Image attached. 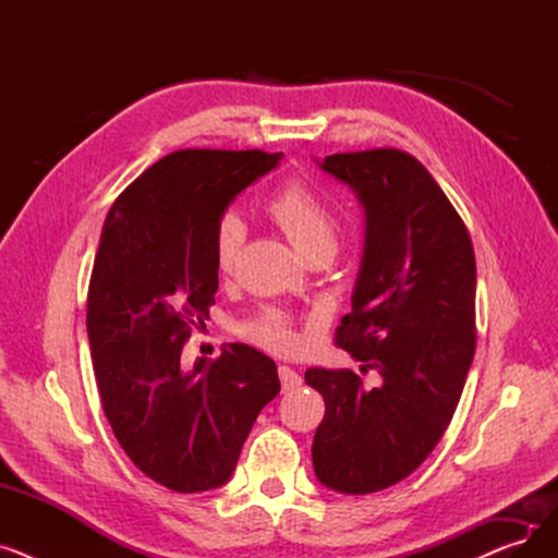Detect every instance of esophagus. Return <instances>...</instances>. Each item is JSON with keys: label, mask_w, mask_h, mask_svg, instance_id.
Wrapping results in <instances>:
<instances>
[{"label": "esophagus", "mask_w": 558, "mask_h": 558, "mask_svg": "<svg viewBox=\"0 0 558 558\" xmlns=\"http://www.w3.org/2000/svg\"><path fill=\"white\" fill-rule=\"evenodd\" d=\"M278 375H280V385H282V391H289V389H296V387H301V375L294 371V368H289V366H278Z\"/></svg>", "instance_id": "1"}]
</instances>
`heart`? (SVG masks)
Segmentation results:
<instances>
[{"mask_svg": "<svg viewBox=\"0 0 558 558\" xmlns=\"http://www.w3.org/2000/svg\"><path fill=\"white\" fill-rule=\"evenodd\" d=\"M269 215L303 257L314 259L324 253L337 251L335 213L305 181L287 183L269 201ZM244 240L246 226L240 215H223L215 230V264L219 274L232 271ZM244 335L264 348L276 350V353H289L299 343L289 318L278 310H269L253 318L251 324L244 326Z\"/></svg>", "mask_w": 558, "mask_h": 558, "instance_id": "1", "label": "heart"}]
</instances>
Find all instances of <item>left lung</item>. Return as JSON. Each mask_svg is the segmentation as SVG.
I'll return each instance as SVG.
<instances>
[{
  "label": "left lung",
  "instance_id": "8db88e82",
  "mask_svg": "<svg viewBox=\"0 0 558 558\" xmlns=\"http://www.w3.org/2000/svg\"><path fill=\"white\" fill-rule=\"evenodd\" d=\"M320 169L353 190L366 234L353 310L337 345L360 371L310 368L326 400L312 461L318 482L366 495L412 475L441 441L475 355V251L432 173L400 149L335 154Z\"/></svg>",
  "mask_w": 558,
  "mask_h": 558
}]
</instances>
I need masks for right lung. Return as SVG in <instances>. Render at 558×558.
I'll return each mask as SVG.
<instances>
[{
  "instance_id": "add662e5",
  "label": "right lung",
  "mask_w": 558,
  "mask_h": 558,
  "mask_svg": "<svg viewBox=\"0 0 558 558\" xmlns=\"http://www.w3.org/2000/svg\"><path fill=\"white\" fill-rule=\"evenodd\" d=\"M280 156L173 151L117 196L101 230L85 326L104 414L140 471L175 493L223 486L280 391L276 362L246 343L181 362L215 305L217 223Z\"/></svg>"
}]
</instances>
